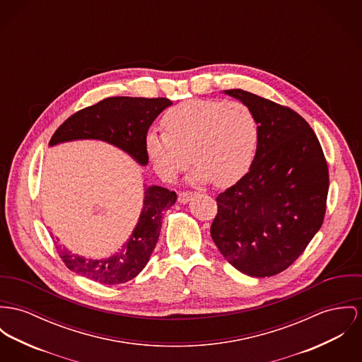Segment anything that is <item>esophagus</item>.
Listing matches in <instances>:
<instances>
[{
    "label": "esophagus",
    "mask_w": 362,
    "mask_h": 362,
    "mask_svg": "<svg viewBox=\"0 0 362 362\" xmlns=\"http://www.w3.org/2000/svg\"><path fill=\"white\" fill-rule=\"evenodd\" d=\"M193 195L194 194L192 192H182V193H179V195H177V201L180 204H187L193 198Z\"/></svg>",
    "instance_id": "1"
}]
</instances>
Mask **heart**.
Masks as SVG:
<instances>
[{
    "mask_svg": "<svg viewBox=\"0 0 362 362\" xmlns=\"http://www.w3.org/2000/svg\"><path fill=\"white\" fill-rule=\"evenodd\" d=\"M163 128L164 132L146 134L144 148L157 175L167 182L193 161L192 183L228 187L248 172L259 141L257 119L241 102L185 100L164 114Z\"/></svg>",
    "mask_w": 362,
    "mask_h": 362,
    "instance_id": "1",
    "label": "heart"
}]
</instances>
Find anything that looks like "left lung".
Masks as SVG:
<instances>
[{"instance_id": "8db88e82", "label": "left lung", "mask_w": 362, "mask_h": 362, "mask_svg": "<svg viewBox=\"0 0 362 362\" xmlns=\"http://www.w3.org/2000/svg\"><path fill=\"white\" fill-rule=\"evenodd\" d=\"M224 93L253 112L259 141L248 173L216 197L211 235L238 272L272 277L303 253L324 222L328 165L298 112L243 89Z\"/></svg>"}]
</instances>
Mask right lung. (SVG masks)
Wrapping results in <instances>:
<instances>
[{
    "label": "right lung",
    "instance_id": "obj_1",
    "mask_svg": "<svg viewBox=\"0 0 362 362\" xmlns=\"http://www.w3.org/2000/svg\"><path fill=\"white\" fill-rule=\"evenodd\" d=\"M172 105L167 98L115 96L89 106L67 118L51 138L49 146L73 140H102L118 147L144 167L148 157L146 134L153 121ZM176 193L161 186H144V199L131 237L114 255L86 259L57 247L60 259L74 273L105 285L135 279L146 267L160 237L163 214L176 202Z\"/></svg>",
    "mask_w": 362,
    "mask_h": 362
}]
</instances>
